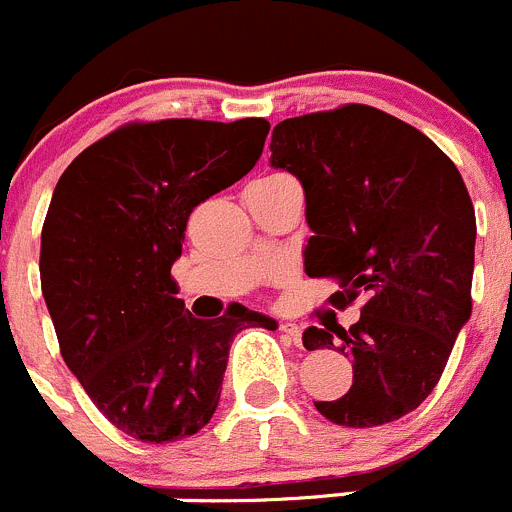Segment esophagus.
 <instances>
[{
	"label": "esophagus",
	"instance_id": "esophagus-1",
	"mask_svg": "<svg viewBox=\"0 0 512 512\" xmlns=\"http://www.w3.org/2000/svg\"><path fill=\"white\" fill-rule=\"evenodd\" d=\"M279 332L281 335H287L292 342H297V345L302 342V327H299L297 322H292V320L279 322Z\"/></svg>",
	"mask_w": 512,
	"mask_h": 512
}]
</instances>
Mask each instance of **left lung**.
<instances>
[{"mask_svg":"<svg viewBox=\"0 0 512 512\" xmlns=\"http://www.w3.org/2000/svg\"><path fill=\"white\" fill-rule=\"evenodd\" d=\"M274 170L302 182L309 276H335L337 309L360 320L307 327L304 348L353 358V386L314 401L332 424L370 429L414 411L442 378L472 314L475 208L452 159L426 134L363 103L274 126Z\"/></svg>","mask_w":512,"mask_h":512,"instance_id":"8db88e82","label":"left lung"}]
</instances>
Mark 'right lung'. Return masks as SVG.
Segmentation results:
<instances>
[{
    "instance_id": "1",
    "label": "right lung",
    "mask_w": 512,
    "mask_h": 512,
    "mask_svg": "<svg viewBox=\"0 0 512 512\" xmlns=\"http://www.w3.org/2000/svg\"><path fill=\"white\" fill-rule=\"evenodd\" d=\"M266 134V119L129 124L83 149L55 185L42 297L65 365L129 437L198 434L218 409L233 337L279 327L243 304L198 320L170 276L192 208L251 172Z\"/></svg>"
}]
</instances>
